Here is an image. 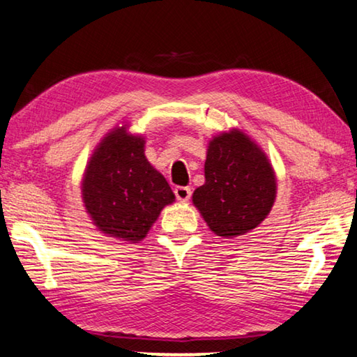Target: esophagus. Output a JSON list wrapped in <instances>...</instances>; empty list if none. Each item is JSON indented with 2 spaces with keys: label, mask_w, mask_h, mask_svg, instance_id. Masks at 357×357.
I'll return each instance as SVG.
<instances>
[{
  "label": "esophagus",
  "mask_w": 357,
  "mask_h": 357,
  "mask_svg": "<svg viewBox=\"0 0 357 357\" xmlns=\"http://www.w3.org/2000/svg\"><path fill=\"white\" fill-rule=\"evenodd\" d=\"M174 195H176L179 202H187L192 195V190H190V187L178 185V187H174Z\"/></svg>",
  "instance_id": "esophagus-1"
}]
</instances>
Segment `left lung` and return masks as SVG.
<instances>
[{"label": "left lung", "instance_id": "8db88e82", "mask_svg": "<svg viewBox=\"0 0 357 357\" xmlns=\"http://www.w3.org/2000/svg\"><path fill=\"white\" fill-rule=\"evenodd\" d=\"M206 183L193 192V204L217 236L250 231L275 200V174L261 149L239 130L215 137L204 162Z\"/></svg>", "mask_w": 357, "mask_h": 357}]
</instances>
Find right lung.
Here are the masks:
<instances>
[{
	"label": "right lung",
	"mask_w": 357,
	"mask_h": 357,
	"mask_svg": "<svg viewBox=\"0 0 357 357\" xmlns=\"http://www.w3.org/2000/svg\"><path fill=\"white\" fill-rule=\"evenodd\" d=\"M144 140L124 128L108 134L84 172L82 193L94 225L108 236L137 243L174 193L144 157Z\"/></svg>",
	"instance_id": "right-lung-1"
}]
</instances>
